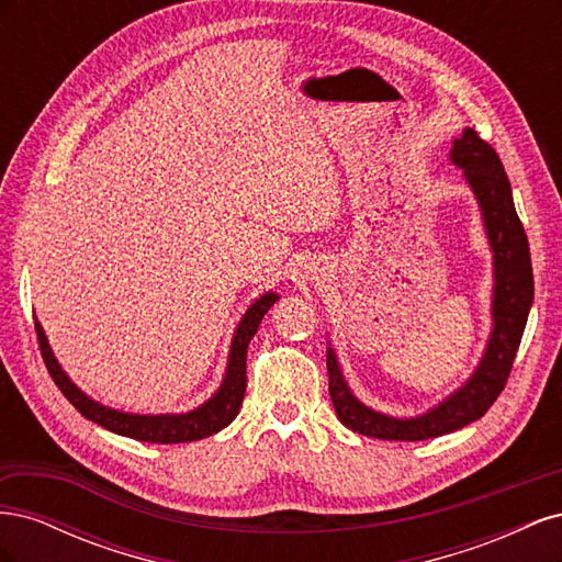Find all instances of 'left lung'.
Masks as SVG:
<instances>
[{
    "mask_svg": "<svg viewBox=\"0 0 562 562\" xmlns=\"http://www.w3.org/2000/svg\"><path fill=\"white\" fill-rule=\"evenodd\" d=\"M450 164L462 168V176L481 209L483 229L492 252V328L479 366L462 386L427 413L415 417H394L353 396L337 353L328 342V389L337 419L347 429L382 440H427L457 431L481 419L497 401L512 372L520 337L535 300V279L525 229L518 220L512 182L504 166L473 128H464L452 140Z\"/></svg>",
    "mask_w": 562,
    "mask_h": 562,
    "instance_id": "obj_1",
    "label": "left lung"
}]
</instances>
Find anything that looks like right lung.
Masks as SVG:
<instances>
[{"mask_svg": "<svg viewBox=\"0 0 562 562\" xmlns=\"http://www.w3.org/2000/svg\"><path fill=\"white\" fill-rule=\"evenodd\" d=\"M277 300H279V293L269 291V293H262L246 310L239 326H236L232 335L223 382H220L217 391L209 401H203L199 407H194V411H187V413L140 415V413L114 411V407L93 401L89 394H83L70 378H67V372L63 370V366L54 356V349L48 345L46 333L40 321H35V328H37L40 349L44 356V363L48 368V375L54 378L56 386L63 391V396L70 401L83 417L95 422L98 427H105L108 431H114L119 436L143 440V443H190V440H201L223 431L227 424H232L234 417L239 415V407L246 394V351L252 335L258 333V326L262 323L265 314Z\"/></svg>", "mask_w": 562, "mask_h": 562, "instance_id": "1", "label": "right lung"}]
</instances>
